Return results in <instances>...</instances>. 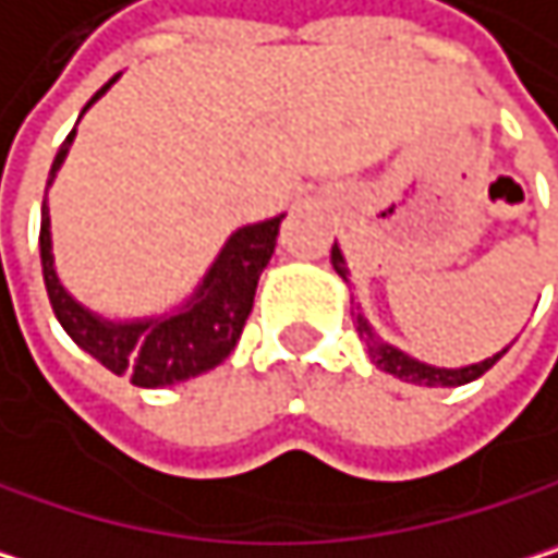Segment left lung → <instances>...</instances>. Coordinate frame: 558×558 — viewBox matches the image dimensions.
I'll use <instances>...</instances> for the list:
<instances>
[{"mask_svg": "<svg viewBox=\"0 0 558 558\" xmlns=\"http://www.w3.org/2000/svg\"><path fill=\"white\" fill-rule=\"evenodd\" d=\"M330 260H333V270L343 277V281H350V270H347V260H343V251L333 244V251H330ZM356 330H360V337L366 340V347H369V356H373V363L379 366V369H386V373H392V376H399L402 383H415V386H464V383H474L477 376H484L504 353H497V356H490V360H484V363H474V366H464V369H438V366H428V363H418V360H412V356H405L402 350H396V347H389V343H383L376 333H373V327L363 320V314L356 317Z\"/></svg>", "mask_w": 558, "mask_h": 558, "instance_id": "obj_1", "label": "left lung"}]
</instances>
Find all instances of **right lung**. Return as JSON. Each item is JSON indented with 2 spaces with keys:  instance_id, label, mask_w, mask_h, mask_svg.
<instances>
[{
  "instance_id": "add662e5",
  "label": "right lung",
  "mask_w": 558,
  "mask_h": 558,
  "mask_svg": "<svg viewBox=\"0 0 558 558\" xmlns=\"http://www.w3.org/2000/svg\"><path fill=\"white\" fill-rule=\"evenodd\" d=\"M110 77L90 100L87 107L104 97V90L113 84ZM84 107V110H87ZM74 140V130L68 133L64 146L58 149L51 162V179L61 169L68 146ZM48 179V185H51ZM281 218H267L257 225L238 228L208 274L202 277L198 291L175 311L156 320H130V324H110L81 307L58 281L54 257H51V221H48V202L41 205V274H45V291L51 301V311L64 333L90 353L100 366H107L117 376H130L133 386L140 389H159L172 383H185L192 376H202L215 369L238 343L244 320L254 307V291H257V277L267 267L277 231H281Z\"/></svg>"
}]
</instances>
